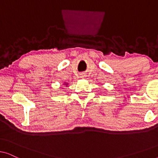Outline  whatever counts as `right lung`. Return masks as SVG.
I'll use <instances>...</instances> for the list:
<instances>
[{
    "label": "right lung",
    "instance_id": "right-lung-1",
    "mask_svg": "<svg viewBox=\"0 0 158 158\" xmlns=\"http://www.w3.org/2000/svg\"><path fill=\"white\" fill-rule=\"evenodd\" d=\"M64 84H65V83H64ZM66 85H68V83H67V84H66Z\"/></svg>",
    "mask_w": 158,
    "mask_h": 158
}]
</instances>
